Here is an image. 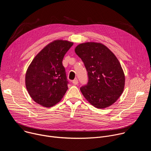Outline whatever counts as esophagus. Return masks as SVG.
Segmentation results:
<instances>
[{"mask_svg":"<svg viewBox=\"0 0 151 151\" xmlns=\"http://www.w3.org/2000/svg\"><path fill=\"white\" fill-rule=\"evenodd\" d=\"M72 83H73V84H75V85H77V84L78 83V80L77 79H74V80L72 81Z\"/></svg>","mask_w":151,"mask_h":151,"instance_id":"esophagus-1","label":"esophagus"}]
</instances>
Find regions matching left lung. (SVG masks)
<instances>
[{"label":"left lung","mask_w":151,"mask_h":151,"mask_svg":"<svg viewBox=\"0 0 151 151\" xmlns=\"http://www.w3.org/2000/svg\"><path fill=\"white\" fill-rule=\"evenodd\" d=\"M88 72V82L81 87L83 97L97 108H106L122 94L125 75L115 54L104 45L85 42L75 49Z\"/></svg>","instance_id":"1"}]
</instances>
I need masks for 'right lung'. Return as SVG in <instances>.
Wrapping results in <instances>:
<instances>
[{"label":"right lung","mask_w":151,"mask_h":151,"mask_svg":"<svg viewBox=\"0 0 151 151\" xmlns=\"http://www.w3.org/2000/svg\"><path fill=\"white\" fill-rule=\"evenodd\" d=\"M73 43L55 40L43 48L27 68L25 83L31 98L37 104L50 107L58 103L68 89L62 61Z\"/></svg>","instance_id":"add662e5"}]
</instances>
